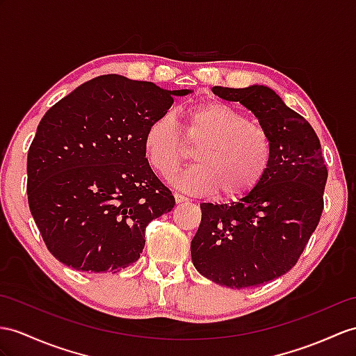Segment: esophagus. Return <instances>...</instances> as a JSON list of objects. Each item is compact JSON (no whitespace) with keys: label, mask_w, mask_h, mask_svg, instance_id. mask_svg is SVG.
<instances>
[{"label":"esophagus","mask_w":356,"mask_h":356,"mask_svg":"<svg viewBox=\"0 0 356 356\" xmlns=\"http://www.w3.org/2000/svg\"><path fill=\"white\" fill-rule=\"evenodd\" d=\"M173 196H175V202H177V204H184V202H188V197H187V196H184V195L175 193Z\"/></svg>","instance_id":"esophagus-1"}]
</instances>
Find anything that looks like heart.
<instances>
[{
	"label": "heart",
	"mask_w": 356,
	"mask_h": 356,
	"mask_svg": "<svg viewBox=\"0 0 356 356\" xmlns=\"http://www.w3.org/2000/svg\"><path fill=\"white\" fill-rule=\"evenodd\" d=\"M170 115L155 118L143 136L149 166L168 177L197 146L196 164L172 177V184L186 192L237 199L261 183L272 164L273 145L264 128L248 122L245 115L222 101L196 104L184 111V128Z\"/></svg>",
	"instance_id": "1"
}]
</instances>
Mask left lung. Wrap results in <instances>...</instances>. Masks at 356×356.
Returning a JSON list of instances; mask_svg holds the SVG:
<instances>
[{"mask_svg": "<svg viewBox=\"0 0 356 356\" xmlns=\"http://www.w3.org/2000/svg\"><path fill=\"white\" fill-rule=\"evenodd\" d=\"M214 95L250 110L272 138L266 177L237 202L201 204L192 261L229 289L258 287L298 263L323 211L327 169L316 131L267 86H214Z\"/></svg>", "mask_w": 356, "mask_h": 356, "instance_id": "obj_1", "label": "left lung"}]
</instances>
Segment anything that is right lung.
<instances>
[{"label": "right lung", "instance_id": "1", "mask_svg": "<svg viewBox=\"0 0 356 356\" xmlns=\"http://www.w3.org/2000/svg\"><path fill=\"white\" fill-rule=\"evenodd\" d=\"M188 93L108 74L45 113L29 149L27 193L60 263L101 273L140 258L148 223L175 205L145 157L143 136L173 97Z\"/></svg>", "mask_w": 356, "mask_h": 356}]
</instances>
